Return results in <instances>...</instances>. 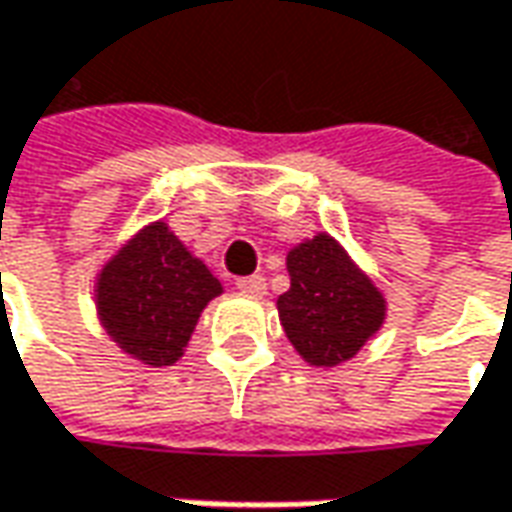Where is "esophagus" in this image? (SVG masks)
I'll list each match as a JSON object with an SVG mask.
<instances>
[{
	"label": "esophagus",
	"mask_w": 512,
	"mask_h": 512,
	"mask_svg": "<svg viewBox=\"0 0 512 512\" xmlns=\"http://www.w3.org/2000/svg\"><path fill=\"white\" fill-rule=\"evenodd\" d=\"M236 287H239L242 293H248V296H264L267 281H264L262 273H256V276H245V279L236 281Z\"/></svg>",
	"instance_id": "esophagus-1"
}]
</instances>
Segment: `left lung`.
<instances>
[{
	"mask_svg": "<svg viewBox=\"0 0 512 512\" xmlns=\"http://www.w3.org/2000/svg\"><path fill=\"white\" fill-rule=\"evenodd\" d=\"M290 290L279 298L281 327L312 366L352 358L383 324L386 304L344 248L315 236L287 256Z\"/></svg>",
	"mask_w": 512,
	"mask_h": 512,
	"instance_id": "obj_1",
	"label": "left lung"
}]
</instances>
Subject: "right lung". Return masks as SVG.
I'll return each instance as SVG.
<instances>
[{
    "mask_svg": "<svg viewBox=\"0 0 512 512\" xmlns=\"http://www.w3.org/2000/svg\"><path fill=\"white\" fill-rule=\"evenodd\" d=\"M219 293L211 270L157 222L104 267L98 312L120 349L149 366H171L183 355L202 307Z\"/></svg>",
    "mask_w": 512,
    "mask_h": 512,
    "instance_id": "obj_1",
    "label": "right lung"
}]
</instances>
